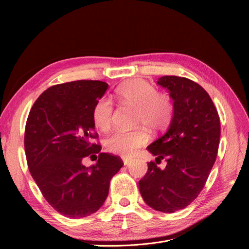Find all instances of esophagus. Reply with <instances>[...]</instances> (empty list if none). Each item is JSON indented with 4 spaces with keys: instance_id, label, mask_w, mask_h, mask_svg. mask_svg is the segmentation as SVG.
<instances>
[{
    "instance_id": "1",
    "label": "esophagus",
    "mask_w": 249,
    "mask_h": 249,
    "mask_svg": "<svg viewBox=\"0 0 249 249\" xmlns=\"http://www.w3.org/2000/svg\"><path fill=\"white\" fill-rule=\"evenodd\" d=\"M123 162H124V165L128 166V165H130V163L132 162V160L131 159H125V158H123Z\"/></svg>"
}]
</instances>
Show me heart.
<instances>
[{
  "instance_id": "b5f03b06",
  "label": "heart",
  "mask_w": 249,
  "mask_h": 249,
  "mask_svg": "<svg viewBox=\"0 0 249 249\" xmlns=\"http://www.w3.org/2000/svg\"><path fill=\"white\" fill-rule=\"evenodd\" d=\"M120 104L137 108L135 125L144 126L150 131L159 132L166 129L174 117V103L165 93H160L154 86L143 80H131L124 83L116 91ZM114 105L107 98L99 99L91 110V120L101 131L107 132L113 125ZM148 141L144 128L132 131L119 130L107 138L105 144L108 151L122 156H132Z\"/></svg>"
}]
</instances>
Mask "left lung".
I'll use <instances>...</instances> for the list:
<instances>
[{
  "mask_svg": "<svg viewBox=\"0 0 249 249\" xmlns=\"http://www.w3.org/2000/svg\"><path fill=\"white\" fill-rule=\"evenodd\" d=\"M158 85L174 101V117L167 131L147 150L156 156L139 180L144 202L156 211L174 213L189 206L203 190L217 158L220 119L207 91L187 77L165 75ZM165 159L161 170L159 161Z\"/></svg>",
  "mask_w": 249,
  "mask_h": 249,
  "instance_id": "obj_1",
  "label": "left lung"
}]
</instances>
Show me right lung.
<instances>
[{"instance_id": "obj_1", "label": "right lung", "mask_w": 249, "mask_h": 249, "mask_svg": "<svg viewBox=\"0 0 249 249\" xmlns=\"http://www.w3.org/2000/svg\"><path fill=\"white\" fill-rule=\"evenodd\" d=\"M101 81L52 86L38 97L25 127L24 146L30 174L48 204L59 214L80 219L106 201L111 178L120 171L119 156L101 152L91 110L108 89ZM98 153L95 166L87 156Z\"/></svg>"}]
</instances>
